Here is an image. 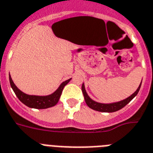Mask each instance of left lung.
<instances>
[{"label":"left lung","mask_w":153,"mask_h":153,"mask_svg":"<svg viewBox=\"0 0 153 153\" xmlns=\"http://www.w3.org/2000/svg\"><path fill=\"white\" fill-rule=\"evenodd\" d=\"M141 84H142V82H141L140 85L138 87V89L136 90L134 94L131 95L130 97H128V98L125 99L123 100H121V101H118V102L115 103H111V104H101V103L96 102L94 100H93L92 99L88 96V94L86 92L85 87H84V83L82 84V92H83V94L84 96V99H85L86 104H87V106L91 108V109L95 111H97L100 112H114L120 110L122 108L126 105V104H128L131 100H132L139 93V90H140Z\"/></svg>","instance_id":"8db88e82"}]
</instances>
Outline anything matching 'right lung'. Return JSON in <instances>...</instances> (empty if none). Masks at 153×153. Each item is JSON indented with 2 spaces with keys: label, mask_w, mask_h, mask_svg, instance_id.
Listing matches in <instances>:
<instances>
[{
  "label": "right lung",
  "mask_w": 153,
  "mask_h": 153,
  "mask_svg": "<svg viewBox=\"0 0 153 153\" xmlns=\"http://www.w3.org/2000/svg\"><path fill=\"white\" fill-rule=\"evenodd\" d=\"M71 78L66 81L62 82L59 87L58 89L53 93L52 94L47 95V96H36V95H28L26 94L15 86V84L13 82L11 76L9 74V80H10V84H11V88L13 89L14 92L15 93L18 98L22 101L26 106L32 108H36V109H45L51 107L55 106L58 103L59 97L62 94V90L64 87L70 81Z\"/></svg>",
  "instance_id": "obj_1"
}]
</instances>
